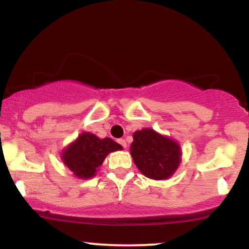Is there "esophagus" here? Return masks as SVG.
<instances>
[{
  "instance_id": "34e87169",
  "label": "esophagus",
  "mask_w": 249,
  "mask_h": 249,
  "mask_svg": "<svg viewBox=\"0 0 249 249\" xmlns=\"http://www.w3.org/2000/svg\"><path fill=\"white\" fill-rule=\"evenodd\" d=\"M118 142H119V144H121V145H122V146H123V147H124V148H126V146H127V145H126V142H125V139H119V141H118Z\"/></svg>"
}]
</instances>
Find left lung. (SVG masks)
Wrapping results in <instances>:
<instances>
[{"label": "left lung", "instance_id": "8db88e82", "mask_svg": "<svg viewBox=\"0 0 249 249\" xmlns=\"http://www.w3.org/2000/svg\"><path fill=\"white\" fill-rule=\"evenodd\" d=\"M131 156L139 171L147 178L166 179L174 173L180 162L179 145L151 128L133 133Z\"/></svg>", "mask_w": 249, "mask_h": 249}]
</instances>
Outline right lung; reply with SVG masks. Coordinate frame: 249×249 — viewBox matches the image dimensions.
<instances>
[{"label": "right lung", "instance_id": "add662e5", "mask_svg": "<svg viewBox=\"0 0 249 249\" xmlns=\"http://www.w3.org/2000/svg\"><path fill=\"white\" fill-rule=\"evenodd\" d=\"M122 146L111 138L99 139L95 134L84 132L67 150L63 151L64 164L79 178H91L110 152Z\"/></svg>", "mask_w": 249, "mask_h": 249}]
</instances>
